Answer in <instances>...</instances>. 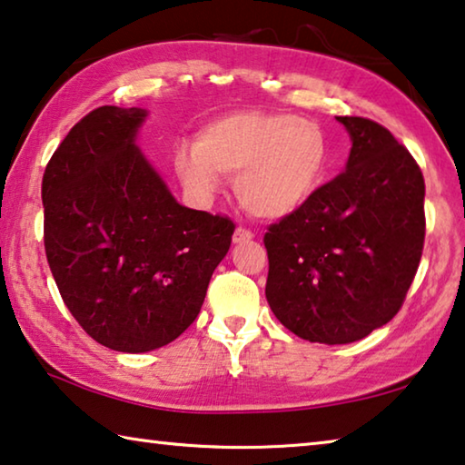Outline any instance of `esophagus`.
Wrapping results in <instances>:
<instances>
[{
  "mask_svg": "<svg viewBox=\"0 0 465 465\" xmlns=\"http://www.w3.org/2000/svg\"><path fill=\"white\" fill-rule=\"evenodd\" d=\"M252 238H254V233L246 230V227H238V230L233 232V243H246Z\"/></svg>",
  "mask_w": 465,
  "mask_h": 465,
  "instance_id": "esophagus-1",
  "label": "esophagus"
}]
</instances>
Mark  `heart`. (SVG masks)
<instances>
[{
	"label": "heart",
	"instance_id": "heart-1",
	"mask_svg": "<svg viewBox=\"0 0 465 465\" xmlns=\"http://www.w3.org/2000/svg\"><path fill=\"white\" fill-rule=\"evenodd\" d=\"M330 149L318 123L291 113L240 110L211 121L194 145H180L174 168L201 199L235 178V194L248 213L281 219L318 193L328 172Z\"/></svg>",
	"mask_w": 465,
	"mask_h": 465
}]
</instances>
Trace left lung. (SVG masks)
Returning a JSON list of instances; mask_svg holds the SVG:
<instances>
[{"mask_svg":"<svg viewBox=\"0 0 465 465\" xmlns=\"http://www.w3.org/2000/svg\"><path fill=\"white\" fill-rule=\"evenodd\" d=\"M351 137L342 174L269 227L266 302L282 326L349 344L396 316L424 243V178L391 133L336 116Z\"/></svg>","mask_w":465,"mask_h":465,"instance_id":"left-lung-1","label":"left lung"}]
</instances>
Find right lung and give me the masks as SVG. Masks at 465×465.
<instances>
[{
  "label": "right lung",
  "instance_id": "right-lung-1",
  "mask_svg": "<svg viewBox=\"0 0 465 465\" xmlns=\"http://www.w3.org/2000/svg\"><path fill=\"white\" fill-rule=\"evenodd\" d=\"M145 119V108L92 110L43 176L53 279L85 332L119 352L160 349L193 324L235 230L174 199L135 143Z\"/></svg>",
  "mask_w": 465,
  "mask_h": 465
}]
</instances>
